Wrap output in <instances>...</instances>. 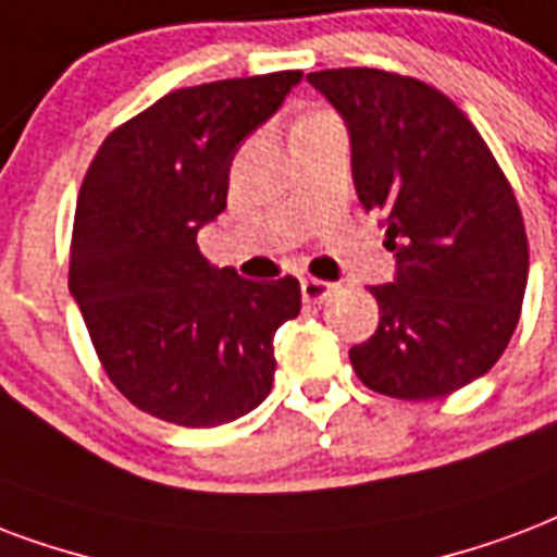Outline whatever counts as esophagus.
Here are the masks:
<instances>
[{"label":"esophagus","instance_id":"esophagus-1","mask_svg":"<svg viewBox=\"0 0 557 557\" xmlns=\"http://www.w3.org/2000/svg\"><path fill=\"white\" fill-rule=\"evenodd\" d=\"M300 292H304V300H309V304H324L326 297L335 292V283L307 277V280H300Z\"/></svg>","mask_w":557,"mask_h":557}]
</instances>
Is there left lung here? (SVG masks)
<instances>
[{"label": "left lung", "instance_id": "1", "mask_svg": "<svg viewBox=\"0 0 557 557\" xmlns=\"http://www.w3.org/2000/svg\"><path fill=\"white\" fill-rule=\"evenodd\" d=\"M345 119L364 210L385 222L392 283L371 286L376 333L356 376L397 400H435L485 376L515 335L529 280L517 198L470 119L430 84L382 70L309 72Z\"/></svg>", "mask_w": 557, "mask_h": 557}]
</instances>
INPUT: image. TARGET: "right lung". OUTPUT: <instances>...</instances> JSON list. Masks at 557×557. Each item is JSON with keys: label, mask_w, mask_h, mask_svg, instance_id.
Wrapping results in <instances>:
<instances>
[{"label": "right lung", "mask_w": 557, "mask_h": 557, "mask_svg": "<svg viewBox=\"0 0 557 557\" xmlns=\"http://www.w3.org/2000/svg\"><path fill=\"white\" fill-rule=\"evenodd\" d=\"M304 78L271 72L175 90L116 127L75 207L70 292L110 382L177 426H222L274 385L295 277L212 269L198 231L227 207L231 163Z\"/></svg>", "instance_id": "obj_1"}]
</instances>
